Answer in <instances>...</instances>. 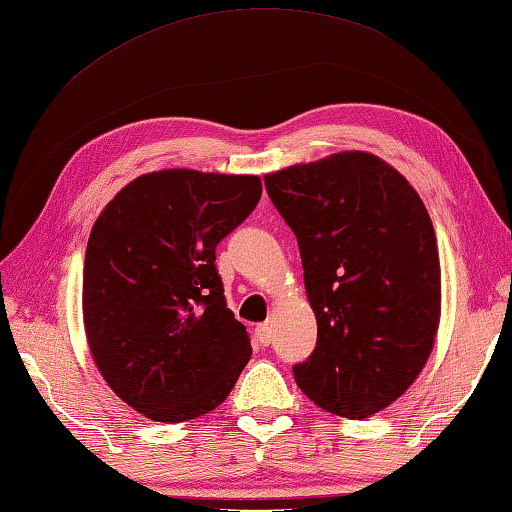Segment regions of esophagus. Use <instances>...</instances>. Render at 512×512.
I'll return each instance as SVG.
<instances>
[{
    "label": "esophagus",
    "instance_id": "obj_1",
    "mask_svg": "<svg viewBox=\"0 0 512 512\" xmlns=\"http://www.w3.org/2000/svg\"><path fill=\"white\" fill-rule=\"evenodd\" d=\"M255 340L259 342V345H271L273 340V329L268 327V324H257L255 327Z\"/></svg>",
    "mask_w": 512,
    "mask_h": 512
}]
</instances>
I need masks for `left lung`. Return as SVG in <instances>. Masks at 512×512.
Masks as SVG:
<instances>
[{
	"instance_id": "left-lung-1",
	"label": "left lung",
	"mask_w": 512,
	"mask_h": 512,
	"mask_svg": "<svg viewBox=\"0 0 512 512\" xmlns=\"http://www.w3.org/2000/svg\"><path fill=\"white\" fill-rule=\"evenodd\" d=\"M300 246L318 342L293 365L322 410L365 418L394 403L430 356L441 268L421 197L374 154L342 152L264 176Z\"/></svg>"
}]
</instances>
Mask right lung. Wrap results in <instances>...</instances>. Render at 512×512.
Segmentation results:
<instances>
[{"mask_svg":"<svg viewBox=\"0 0 512 512\" xmlns=\"http://www.w3.org/2000/svg\"><path fill=\"white\" fill-rule=\"evenodd\" d=\"M259 197V176L152 172L125 185L91 228L82 280L91 356L152 421L212 412L250 360L215 250Z\"/></svg>","mask_w":512,"mask_h":512,"instance_id":"add662e5","label":"right lung"}]
</instances>
